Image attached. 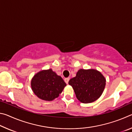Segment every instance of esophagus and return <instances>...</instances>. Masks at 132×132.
<instances>
[{
    "instance_id": "esophagus-1",
    "label": "esophagus",
    "mask_w": 132,
    "mask_h": 132,
    "mask_svg": "<svg viewBox=\"0 0 132 132\" xmlns=\"http://www.w3.org/2000/svg\"><path fill=\"white\" fill-rule=\"evenodd\" d=\"M69 80H70V78H69V77H67V78H65V79H64V81H65L66 84H68Z\"/></svg>"
}]
</instances>
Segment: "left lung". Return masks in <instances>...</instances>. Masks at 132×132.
Masks as SVG:
<instances>
[{"instance_id":"1","label":"left lung","mask_w":132,"mask_h":132,"mask_svg":"<svg viewBox=\"0 0 132 132\" xmlns=\"http://www.w3.org/2000/svg\"><path fill=\"white\" fill-rule=\"evenodd\" d=\"M69 84L72 87L76 97L82 103H91L100 97L104 90L106 79L95 69H80Z\"/></svg>"}]
</instances>
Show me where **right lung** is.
<instances>
[{
	"label": "right lung",
	"mask_w": 132,
	"mask_h": 132,
	"mask_svg": "<svg viewBox=\"0 0 132 132\" xmlns=\"http://www.w3.org/2000/svg\"><path fill=\"white\" fill-rule=\"evenodd\" d=\"M31 88L38 97L45 101H52L59 97L66 86L63 79L51 69L39 71L32 77Z\"/></svg>",
	"instance_id": "1"
}]
</instances>
